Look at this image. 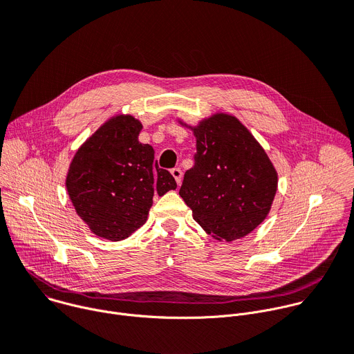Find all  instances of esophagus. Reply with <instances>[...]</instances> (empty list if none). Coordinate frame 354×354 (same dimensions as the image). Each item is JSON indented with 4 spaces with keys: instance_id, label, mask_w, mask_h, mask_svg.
<instances>
[{
    "instance_id": "34e87169",
    "label": "esophagus",
    "mask_w": 354,
    "mask_h": 354,
    "mask_svg": "<svg viewBox=\"0 0 354 354\" xmlns=\"http://www.w3.org/2000/svg\"><path fill=\"white\" fill-rule=\"evenodd\" d=\"M171 174H172V176L175 178L176 183L180 185V183H182V171H180L179 168H174V169H171Z\"/></svg>"
}]
</instances>
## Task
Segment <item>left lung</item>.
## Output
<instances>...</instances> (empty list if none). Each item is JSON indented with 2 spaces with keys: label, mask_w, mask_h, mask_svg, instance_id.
<instances>
[{
  "label": "left lung",
  "mask_w": 354,
  "mask_h": 354,
  "mask_svg": "<svg viewBox=\"0 0 354 354\" xmlns=\"http://www.w3.org/2000/svg\"><path fill=\"white\" fill-rule=\"evenodd\" d=\"M194 165L179 194L194 221L218 241L246 236L268 217L277 192V171L263 147L232 115L214 113L196 126Z\"/></svg>",
  "instance_id": "obj_1"
}]
</instances>
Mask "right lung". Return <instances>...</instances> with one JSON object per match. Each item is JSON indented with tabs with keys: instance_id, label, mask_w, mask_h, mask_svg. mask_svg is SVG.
I'll return each instance as SVG.
<instances>
[{
	"instance_id": "right-lung-1",
	"label": "right lung",
	"mask_w": 354,
	"mask_h": 354,
	"mask_svg": "<svg viewBox=\"0 0 354 354\" xmlns=\"http://www.w3.org/2000/svg\"><path fill=\"white\" fill-rule=\"evenodd\" d=\"M140 120L108 119L77 149L66 187L71 203L97 236L122 241L148 218L154 194L176 189L174 176L154 162V148L141 144Z\"/></svg>"
}]
</instances>
